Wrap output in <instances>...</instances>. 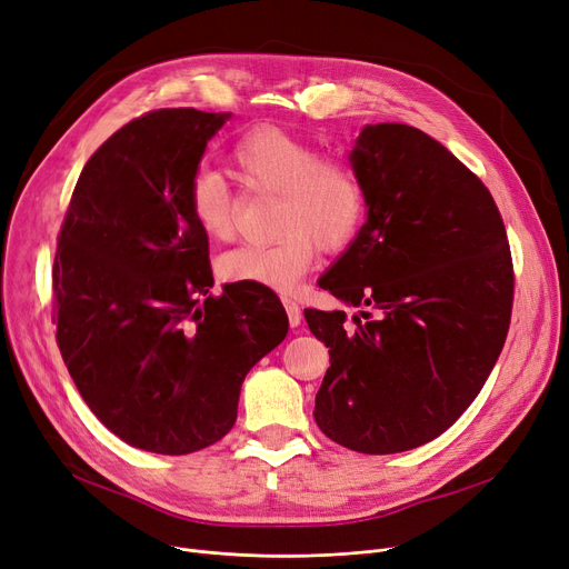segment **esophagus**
<instances>
[{
    "label": "esophagus",
    "mask_w": 569,
    "mask_h": 569,
    "mask_svg": "<svg viewBox=\"0 0 569 569\" xmlns=\"http://www.w3.org/2000/svg\"><path fill=\"white\" fill-rule=\"evenodd\" d=\"M282 303H284V308H287V315H289V325H291V327H299V325L303 322V310H301V306L297 303V299L282 297Z\"/></svg>",
    "instance_id": "34e87169"
}]
</instances>
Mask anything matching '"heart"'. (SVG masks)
<instances>
[{
    "instance_id": "1",
    "label": "heart",
    "mask_w": 569,
    "mask_h": 569,
    "mask_svg": "<svg viewBox=\"0 0 569 569\" xmlns=\"http://www.w3.org/2000/svg\"><path fill=\"white\" fill-rule=\"evenodd\" d=\"M231 172L249 193L278 198L268 244H242L217 261L226 284H257L291 291L310 270L320 247L340 252L350 247L367 219V187L343 156L322 153L315 142L276 126L249 130L233 144ZM187 202L198 229L212 240L236 233L238 198L208 170L191 177Z\"/></svg>"
}]
</instances>
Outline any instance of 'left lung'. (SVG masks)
Wrapping results in <instances>:
<instances>
[{"mask_svg": "<svg viewBox=\"0 0 569 569\" xmlns=\"http://www.w3.org/2000/svg\"><path fill=\"white\" fill-rule=\"evenodd\" d=\"M352 166L369 219L320 287L355 308H306L331 367L315 397L325 435L367 456L418 448L456 422L505 348L513 306L507 229L490 191L427 132L361 130Z\"/></svg>", "mask_w": 569, "mask_h": 569, "instance_id": "1", "label": "left lung"}]
</instances>
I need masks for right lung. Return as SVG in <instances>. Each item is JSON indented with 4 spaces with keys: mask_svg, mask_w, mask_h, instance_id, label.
Returning <instances> with one entry per match:
<instances>
[{
    "mask_svg": "<svg viewBox=\"0 0 569 569\" xmlns=\"http://www.w3.org/2000/svg\"><path fill=\"white\" fill-rule=\"evenodd\" d=\"M226 119L179 107L126 123L88 158L58 233L64 367L109 431L161 456L229 435L244 376L289 329L276 291H210V242L187 189Z\"/></svg>",
    "mask_w": 569,
    "mask_h": 569,
    "instance_id": "right-lung-1",
    "label": "right lung"
}]
</instances>
